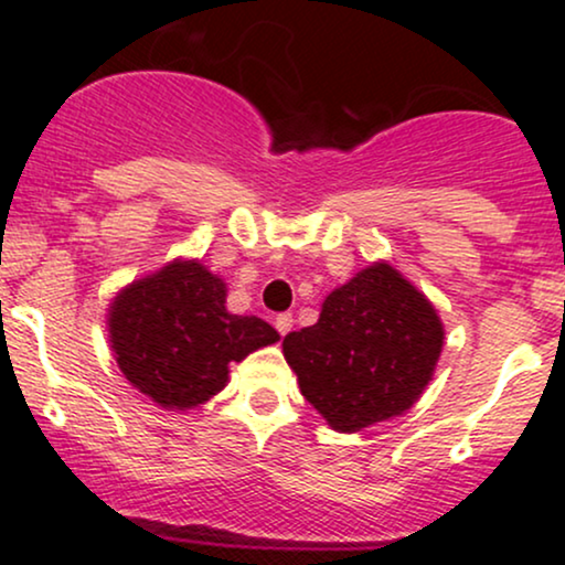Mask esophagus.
Listing matches in <instances>:
<instances>
[{
    "label": "esophagus",
    "mask_w": 565,
    "mask_h": 565,
    "mask_svg": "<svg viewBox=\"0 0 565 565\" xmlns=\"http://www.w3.org/2000/svg\"><path fill=\"white\" fill-rule=\"evenodd\" d=\"M276 329H278V334H289L291 332V323H295V319H291V313H278L276 316Z\"/></svg>",
    "instance_id": "esophagus-1"
}]
</instances>
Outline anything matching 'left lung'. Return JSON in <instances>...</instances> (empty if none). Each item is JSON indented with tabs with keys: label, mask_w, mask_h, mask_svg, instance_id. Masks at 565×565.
I'll return each instance as SVG.
<instances>
[{
	"label": "left lung",
	"mask_w": 565,
	"mask_h": 565,
	"mask_svg": "<svg viewBox=\"0 0 565 565\" xmlns=\"http://www.w3.org/2000/svg\"><path fill=\"white\" fill-rule=\"evenodd\" d=\"M440 348L436 308L387 263L355 274L323 300L313 327L284 337L305 401L340 433L404 414L430 382Z\"/></svg>",
	"instance_id": "1"
}]
</instances>
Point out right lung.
I'll list each match as a JSON object with an SVG mask.
<instances>
[{"instance_id":"right-lung-1","label":"right lung","mask_w":565,"mask_h":565,"mask_svg":"<svg viewBox=\"0 0 565 565\" xmlns=\"http://www.w3.org/2000/svg\"><path fill=\"white\" fill-rule=\"evenodd\" d=\"M111 348L125 377L164 408L210 401L228 369L278 332L257 316L225 310V284L201 263H172L116 297Z\"/></svg>"}]
</instances>
